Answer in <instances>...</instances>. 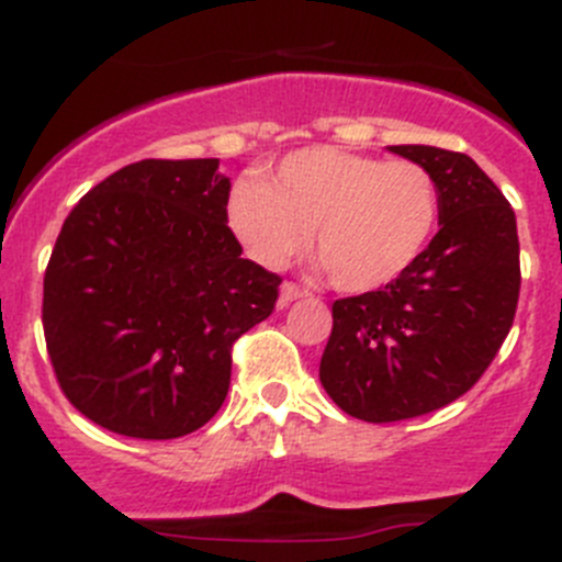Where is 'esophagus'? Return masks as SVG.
Wrapping results in <instances>:
<instances>
[{
  "label": "esophagus",
  "instance_id": "34e87169",
  "mask_svg": "<svg viewBox=\"0 0 562 562\" xmlns=\"http://www.w3.org/2000/svg\"><path fill=\"white\" fill-rule=\"evenodd\" d=\"M305 289L303 286H297V283H292V281H283L281 283V294H279V305L283 308V305H289V303H294V300H300V297H305Z\"/></svg>",
  "mask_w": 562,
  "mask_h": 562
}]
</instances>
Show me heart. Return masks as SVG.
I'll return each mask as SVG.
<instances>
[{"label": "heart", "instance_id": "1", "mask_svg": "<svg viewBox=\"0 0 562 562\" xmlns=\"http://www.w3.org/2000/svg\"><path fill=\"white\" fill-rule=\"evenodd\" d=\"M229 229L262 268H283L311 232V251L344 292H371L407 273L440 221V188L415 160L305 147L268 177L240 180Z\"/></svg>", "mask_w": 562, "mask_h": 562}]
</instances>
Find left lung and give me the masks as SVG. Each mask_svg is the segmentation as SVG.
<instances>
[{
	"instance_id": "obj_1",
	"label": "left lung",
	"mask_w": 562,
	"mask_h": 562,
	"mask_svg": "<svg viewBox=\"0 0 562 562\" xmlns=\"http://www.w3.org/2000/svg\"><path fill=\"white\" fill-rule=\"evenodd\" d=\"M440 188V232L418 262L376 292L333 303L319 382L369 424L418 418L468 393L514 325L516 215L464 153L396 144Z\"/></svg>"
}]
</instances>
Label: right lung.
I'll return each instance as SVG.
<instances>
[{"label": "right lung", "mask_w": 562, "mask_h": 562, "mask_svg": "<svg viewBox=\"0 0 562 562\" xmlns=\"http://www.w3.org/2000/svg\"><path fill=\"white\" fill-rule=\"evenodd\" d=\"M218 158L138 160L65 218L46 279L43 333L81 415L114 435L175 440L224 404L232 344L268 319L281 279L226 226Z\"/></svg>", "instance_id": "obj_1"}]
</instances>
